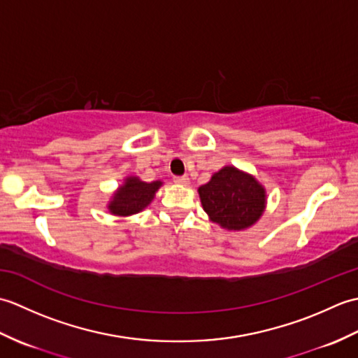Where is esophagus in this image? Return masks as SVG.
<instances>
[{
	"label": "esophagus",
	"instance_id": "obj_1",
	"mask_svg": "<svg viewBox=\"0 0 358 358\" xmlns=\"http://www.w3.org/2000/svg\"><path fill=\"white\" fill-rule=\"evenodd\" d=\"M173 181L177 185L187 186L189 185V177H187V175H180V177H173Z\"/></svg>",
	"mask_w": 358,
	"mask_h": 358
}]
</instances>
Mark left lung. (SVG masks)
Returning a JSON list of instances; mask_svg holds the SVG:
<instances>
[{"mask_svg": "<svg viewBox=\"0 0 358 358\" xmlns=\"http://www.w3.org/2000/svg\"><path fill=\"white\" fill-rule=\"evenodd\" d=\"M203 209L210 222L227 231H243L257 223L266 208V191L255 177L224 166L199 187Z\"/></svg>", "mask_w": 358, "mask_h": 358, "instance_id": "left-lung-1", "label": "left lung"}]
</instances>
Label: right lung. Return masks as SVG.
<instances>
[{
    "instance_id": "right-lung-1",
    "label": "right lung",
    "mask_w": 358,
    "mask_h": 358,
    "mask_svg": "<svg viewBox=\"0 0 358 358\" xmlns=\"http://www.w3.org/2000/svg\"><path fill=\"white\" fill-rule=\"evenodd\" d=\"M162 185L163 181L146 183L138 177H127L124 183L118 187V191L113 194L108 204V209L112 215L118 217L138 214V212L149 206Z\"/></svg>"
}]
</instances>
